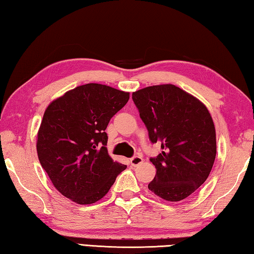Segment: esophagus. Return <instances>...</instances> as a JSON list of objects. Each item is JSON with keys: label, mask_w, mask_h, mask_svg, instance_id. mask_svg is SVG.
<instances>
[{"label": "esophagus", "mask_w": 254, "mask_h": 254, "mask_svg": "<svg viewBox=\"0 0 254 254\" xmlns=\"http://www.w3.org/2000/svg\"><path fill=\"white\" fill-rule=\"evenodd\" d=\"M130 163L133 167H136L143 163V158L141 157V156H134V157H132L130 159Z\"/></svg>", "instance_id": "esophagus-1"}]
</instances>
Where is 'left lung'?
<instances>
[{"mask_svg":"<svg viewBox=\"0 0 254 254\" xmlns=\"http://www.w3.org/2000/svg\"><path fill=\"white\" fill-rule=\"evenodd\" d=\"M134 104L152 143L161 152L150 158L156 176L148 189L168 202L196 191L209 176L216 157V132L206 106L175 85L134 91Z\"/></svg>","mask_w":254,"mask_h":254,"instance_id":"8db88e82","label":"left lung"}]
</instances>
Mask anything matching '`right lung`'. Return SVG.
Returning <instances> with one entry per match:
<instances>
[{
  "label": "right lung",
  "mask_w": 254,
  "mask_h": 254,
  "mask_svg": "<svg viewBox=\"0 0 254 254\" xmlns=\"http://www.w3.org/2000/svg\"><path fill=\"white\" fill-rule=\"evenodd\" d=\"M128 98L130 93L90 83L66 91L47 107L37 134V153L62 195L77 204H93L127 168L108 154L105 130Z\"/></svg>",
  "instance_id": "1"
}]
</instances>
